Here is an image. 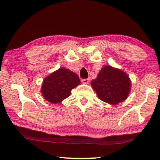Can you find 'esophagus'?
<instances>
[{"label": "esophagus", "mask_w": 160, "mask_h": 160, "mask_svg": "<svg viewBox=\"0 0 160 160\" xmlns=\"http://www.w3.org/2000/svg\"><path fill=\"white\" fill-rule=\"evenodd\" d=\"M81 82H82V83L84 84H88L89 82H90V79H82V80H81Z\"/></svg>", "instance_id": "34e87169"}]
</instances>
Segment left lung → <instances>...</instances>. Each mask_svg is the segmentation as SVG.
Wrapping results in <instances>:
<instances>
[{"instance_id": "obj_1", "label": "left lung", "mask_w": 160, "mask_h": 160, "mask_svg": "<svg viewBox=\"0 0 160 160\" xmlns=\"http://www.w3.org/2000/svg\"><path fill=\"white\" fill-rule=\"evenodd\" d=\"M91 85L102 101L116 104L127 98L131 81L124 72L107 66L102 68L96 79L92 80Z\"/></svg>"}]
</instances>
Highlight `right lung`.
<instances>
[{
    "mask_svg": "<svg viewBox=\"0 0 160 160\" xmlns=\"http://www.w3.org/2000/svg\"><path fill=\"white\" fill-rule=\"evenodd\" d=\"M80 83L77 74L63 68L45 78L42 93L47 101L56 104L68 97L71 90Z\"/></svg>",
    "mask_w": 160,
    "mask_h": 160,
    "instance_id": "right-lung-1",
    "label": "right lung"
}]
</instances>
